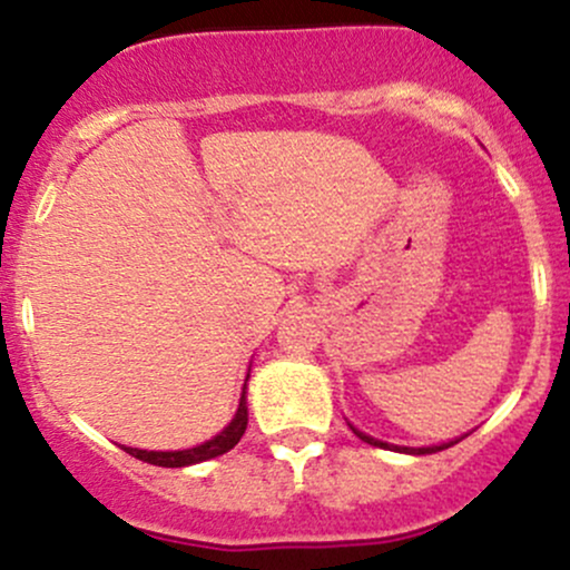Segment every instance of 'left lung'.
I'll list each match as a JSON object with an SVG mask.
<instances>
[{
    "mask_svg": "<svg viewBox=\"0 0 570 570\" xmlns=\"http://www.w3.org/2000/svg\"><path fill=\"white\" fill-rule=\"evenodd\" d=\"M348 426H351L353 434L358 436V440L367 442V444H372V448L399 450V453H407V455H429V453H440V450L453 448V444L458 442V440H450V442H442V444H431V448H404V444H389V442H383V440H375V436H370V434H364V431H358L356 426H353V423H348Z\"/></svg>",
    "mask_w": 570,
    "mask_h": 570,
    "instance_id": "1",
    "label": "left lung"
}]
</instances>
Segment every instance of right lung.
Here are the masks:
<instances>
[{
    "mask_svg": "<svg viewBox=\"0 0 570 570\" xmlns=\"http://www.w3.org/2000/svg\"><path fill=\"white\" fill-rule=\"evenodd\" d=\"M246 423H248V407H246V383H244V391H240V402H238V410H235L233 421L227 423L217 436H212V440L195 444V448H187V450H139V448H126V444H122V450H126L128 455L139 458V461L155 463V466H166V469L193 466V463L208 461V458L225 455L227 450H233L235 444L240 442V436H244Z\"/></svg>",
    "mask_w": 570,
    "mask_h": 570,
    "instance_id": "1",
    "label": "right lung"
}]
</instances>
